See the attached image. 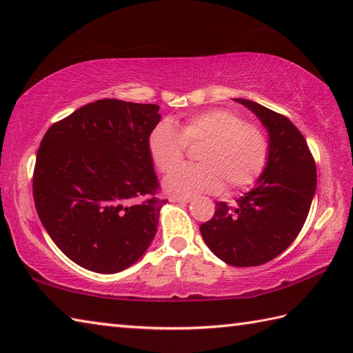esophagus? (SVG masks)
I'll return each mask as SVG.
<instances>
[{
    "label": "esophagus",
    "instance_id": "obj_1",
    "mask_svg": "<svg viewBox=\"0 0 353 353\" xmlns=\"http://www.w3.org/2000/svg\"><path fill=\"white\" fill-rule=\"evenodd\" d=\"M171 202H179V203H188L190 202V197H183V196H171L170 197Z\"/></svg>",
    "mask_w": 353,
    "mask_h": 353
}]
</instances>
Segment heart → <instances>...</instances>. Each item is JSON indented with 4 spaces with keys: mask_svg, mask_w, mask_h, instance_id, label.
Returning a JSON list of instances; mask_svg holds the SVG:
<instances>
[{
    "mask_svg": "<svg viewBox=\"0 0 353 353\" xmlns=\"http://www.w3.org/2000/svg\"><path fill=\"white\" fill-rule=\"evenodd\" d=\"M203 144L199 165L176 168L188 145ZM148 151L156 168L170 174L165 188L176 194L245 190L263 174L269 159V139L257 123L246 122L231 108H211L183 121L181 131L170 121H161L150 131Z\"/></svg>",
    "mask_w": 353,
    "mask_h": 353,
    "instance_id": "heart-1",
    "label": "heart"
}]
</instances>
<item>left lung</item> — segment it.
Segmentation results:
<instances>
[{
  "mask_svg": "<svg viewBox=\"0 0 353 353\" xmlns=\"http://www.w3.org/2000/svg\"><path fill=\"white\" fill-rule=\"evenodd\" d=\"M236 101L263 122L269 159L259 183L236 205L217 202L200 234L225 263L260 266L288 250L300 234L316 188V165L305 136L286 116L257 102Z\"/></svg>",
  "mask_w": 353,
  "mask_h": 353,
  "instance_id": "8db88e82",
  "label": "left lung"
}]
</instances>
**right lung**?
<instances>
[{
  "instance_id": "obj_1",
  "label": "right lung",
  "mask_w": 353,
  "mask_h": 353,
  "mask_svg": "<svg viewBox=\"0 0 353 353\" xmlns=\"http://www.w3.org/2000/svg\"><path fill=\"white\" fill-rule=\"evenodd\" d=\"M159 121L156 103L99 99L46 131L33 170L34 208L76 265L119 272L154 239L167 203L148 151Z\"/></svg>"
}]
</instances>
